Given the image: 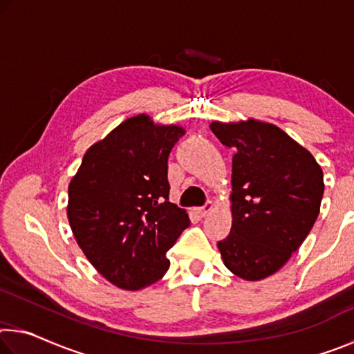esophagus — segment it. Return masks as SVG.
<instances>
[{"label": "esophagus", "instance_id": "34e87169", "mask_svg": "<svg viewBox=\"0 0 354 354\" xmlns=\"http://www.w3.org/2000/svg\"><path fill=\"white\" fill-rule=\"evenodd\" d=\"M212 207H214V205H212V201H207L205 206L203 207H198L196 209V214H198V217H206V215L212 211Z\"/></svg>", "mask_w": 354, "mask_h": 354}]
</instances>
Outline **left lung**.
Segmentation results:
<instances>
[{
  "mask_svg": "<svg viewBox=\"0 0 354 354\" xmlns=\"http://www.w3.org/2000/svg\"><path fill=\"white\" fill-rule=\"evenodd\" d=\"M232 158V226L218 242L225 266L247 281L278 272L320 212L323 171L306 148L274 124L212 123Z\"/></svg>",
  "mask_w": 354,
  "mask_h": 354,
  "instance_id": "obj_1",
  "label": "left lung"
}]
</instances>
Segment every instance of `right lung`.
<instances>
[{
  "instance_id": "1",
  "label": "right lung",
  "mask_w": 354,
  "mask_h": 354,
  "mask_svg": "<svg viewBox=\"0 0 354 354\" xmlns=\"http://www.w3.org/2000/svg\"><path fill=\"white\" fill-rule=\"evenodd\" d=\"M183 134L147 115L131 117L87 149L70 183L67 215L76 242L122 289L162 278L167 251L190 225L184 209L169 201V156Z\"/></svg>"
}]
</instances>
